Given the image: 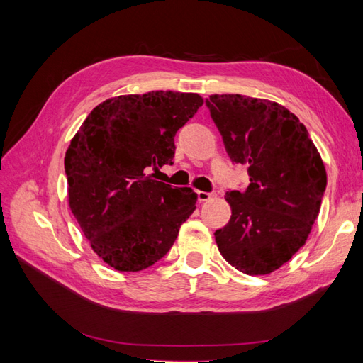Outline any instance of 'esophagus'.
<instances>
[{
    "mask_svg": "<svg viewBox=\"0 0 363 363\" xmlns=\"http://www.w3.org/2000/svg\"><path fill=\"white\" fill-rule=\"evenodd\" d=\"M198 199L199 201H207V199H211L213 196L212 191H203V190H198Z\"/></svg>",
    "mask_w": 363,
    "mask_h": 363,
    "instance_id": "1",
    "label": "esophagus"
}]
</instances>
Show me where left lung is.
I'll return each instance as SVG.
<instances>
[{"mask_svg":"<svg viewBox=\"0 0 363 363\" xmlns=\"http://www.w3.org/2000/svg\"><path fill=\"white\" fill-rule=\"evenodd\" d=\"M211 117L234 164L248 165L245 191H226L233 215L215 230L221 256L246 274L289 262L311 234L326 169L306 126L284 106L245 95H211Z\"/></svg>","mask_w":363,"mask_h":363,"instance_id":"1","label":"left lung"}]
</instances>
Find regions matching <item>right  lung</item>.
Returning <instances> with one entry per match:
<instances>
[{
    "mask_svg": "<svg viewBox=\"0 0 363 363\" xmlns=\"http://www.w3.org/2000/svg\"><path fill=\"white\" fill-rule=\"evenodd\" d=\"M203 106L196 94L148 91L106 99L65 152L68 203L91 250L118 272H140L172 248L196 194L154 181L173 165L174 135Z\"/></svg>",
    "mask_w": 363,
    "mask_h": 363,
    "instance_id": "add662e5",
    "label": "right lung"
}]
</instances>
